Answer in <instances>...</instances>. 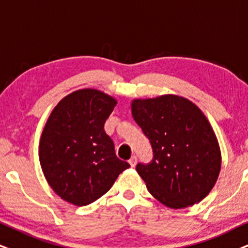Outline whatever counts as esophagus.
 Returning a JSON list of instances; mask_svg holds the SVG:
<instances>
[{
  "label": "esophagus",
  "mask_w": 248,
  "mask_h": 248,
  "mask_svg": "<svg viewBox=\"0 0 248 248\" xmlns=\"http://www.w3.org/2000/svg\"><path fill=\"white\" fill-rule=\"evenodd\" d=\"M129 164H130V166L131 167H135V166H136V164H137V158L135 155H133L130 158V160H129Z\"/></svg>",
  "instance_id": "1"
}]
</instances>
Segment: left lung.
Listing matches in <instances>:
<instances>
[{
  "label": "left lung",
  "mask_w": 248,
  "mask_h": 248,
  "mask_svg": "<svg viewBox=\"0 0 248 248\" xmlns=\"http://www.w3.org/2000/svg\"><path fill=\"white\" fill-rule=\"evenodd\" d=\"M131 114L152 145V161L136 166L149 192L174 209L202 202L221 170L220 145L202 109L184 97L162 95L134 99Z\"/></svg>",
  "instance_id": "1"
}]
</instances>
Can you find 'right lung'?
<instances>
[{"label":"right lung","instance_id":"obj_1","mask_svg":"<svg viewBox=\"0 0 248 248\" xmlns=\"http://www.w3.org/2000/svg\"><path fill=\"white\" fill-rule=\"evenodd\" d=\"M115 105L112 96L87 88L64 97L49 115L40 139V164L48 184L65 202H96L129 168L115 155L104 130Z\"/></svg>","mask_w":248,"mask_h":248}]
</instances>
